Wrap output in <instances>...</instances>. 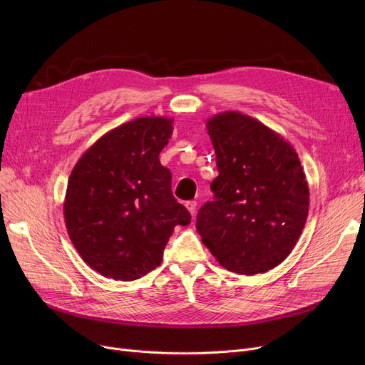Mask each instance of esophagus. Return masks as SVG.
<instances>
[{
	"label": "esophagus",
	"mask_w": 365,
	"mask_h": 365,
	"mask_svg": "<svg viewBox=\"0 0 365 365\" xmlns=\"http://www.w3.org/2000/svg\"><path fill=\"white\" fill-rule=\"evenodd\" d=\"M186 208L189 210L190 215L195 216V213H197V201H187L186 202Z\"/></svg>",
	"instance_id": "esophagus-1"
}]
</instances>
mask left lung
Returning a JSON list of instances; mask_svg holds the SVG:
<instances>
[{"label": "left lung", "mask_w": 365, "mask_h": 365, "mask_svg": "<svg viewBox=\"0 0 365 365\" xmlns=\"http://www.w3.org/2000/svg\"><path fill=\"white\" fill-rule=\"evenodd\" d=\"M219 176L197 216L204 245L227 271L264 274L292 253L309 212V187L294 148L238 110L207 121Z\"/></svg>", "instance_id": "1"}]
</instances>
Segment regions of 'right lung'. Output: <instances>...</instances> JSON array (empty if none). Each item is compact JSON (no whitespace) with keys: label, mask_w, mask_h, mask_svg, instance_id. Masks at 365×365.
Returning <instances> with one entry per match:
<instances>
[{"label":"right lung","mask_w":365,"mask_h":365,"mask_svg":"<svg viewBox=\"0 0 365 365\" xmlns=\"http://www.w3.org/2000/svg\"><path fill=\"white\" fill-rule=\"evenodd\" d=\"M171 124L155 115L121 124L96 140L71 173L63 202L68 235L106 278L133 281L155 269L175 226L190 223L160 163Z\"/></svg>","instance_id":"1"}]
</instances>
